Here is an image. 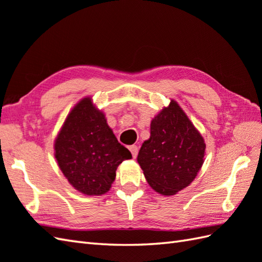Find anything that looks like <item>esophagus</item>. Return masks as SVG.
Wrapping results in <instances>:
<instances>
[{
  "mask_svg": "<svg viewBox=\"0 0 262 262\" xmlns=\"http://www.w3.org/2000/svg\"><path fill=\"white\" fill-rule=\"evenodd\" d=\"M129 150L132 151V155H133L134 159H136V156H137V154H138V147H137V146H136V145L129 146Z\"/></svg>",
  "mask_w": 262,
  "mask_h": 262,
  "instance_id": "obj_1",
  "label": "esophagus"
}]
</instances>
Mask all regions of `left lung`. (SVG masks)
Wrapping results in <instances>:
<instances>
[{
    "mask_svg": "<svg viewBox=\"0 0 262 262\" xmlns=\"http://www.w3.org/2000/svg\"><path fill=\"white\" fill-rule=\"evenodd\" d=\"M205 143L179 103L171 100L150 123L137 162L150 187L174 195L190 185L203 165Z\"/></svg>",
    "mask_w": 262,
    "mask_h": 262,
    "instance_id": "1",
    "label": "left lung"
}]
</instances>
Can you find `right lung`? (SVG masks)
Instances as JSON below:
<instances>
[{"label": "right lung", "mask_w": 262, "mask_h": 262, "mask_svg": "<svg viewBox=\"0 0 262 262\" xmlns=\"http://www.w3.org/2000/svg\"><path fill=\"white\" fill-rule=\"evenodd\" d=\"M54 156L69 183L86 195L111 190L119 164L132 159L90 97L79 101L67 116L54 141Z\"/></svg>", "instance_id": "right-lung-1"}]
</instances>
